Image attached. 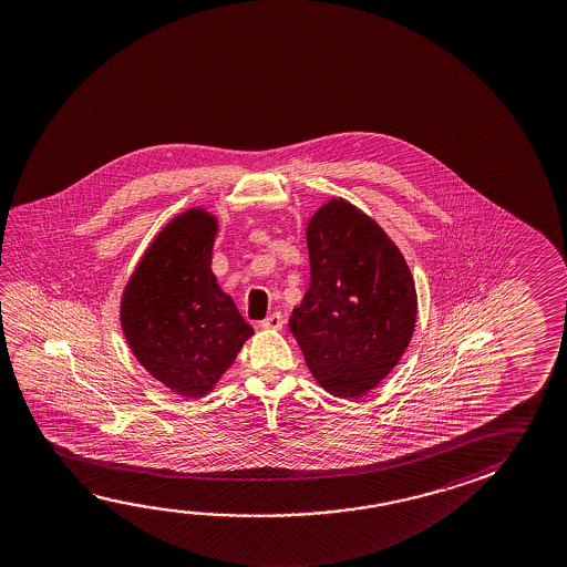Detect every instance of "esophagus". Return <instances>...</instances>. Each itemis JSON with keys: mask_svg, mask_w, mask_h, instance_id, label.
<instances>
[{"mask_svg": "<svg viewBox=\"0 0 567 567\" xmlns=\"http://www.w3.org/2000/svg\"><path fill=\"white\" fill-rule=\"evenodd\" d=\"M282 324H285V318H282L280 312H272V315L267 316V318L260 322V326H262L265 330H280Z\"/></svg>", "mask_w": 567, "mask_h": 567, "instance_id": "1", "label": "esophagus"}]
</instances>
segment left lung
<instances>
[{
    "mask_svg": "<svg viewBox=\"0 0 567 567\" xmlns=\"http://www.w3.org/2000/svg\"><path fill=\"white\" fill-rule=\"evenodd\" d=\"M307 241L310 287L288 328L316 381L355 400L405 352L417 318L415 282L380 225L343 199L318 209Z\"/></svg>",
    "mask_w": 567,
    "mask_h": 567,
    "instance_id": "left-lung-1",
    "label": "left lung"
}]
</instances>
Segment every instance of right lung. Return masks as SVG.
Segmentation results:
<instances>
[{"label": "right lung", "instance_id": "add662e5", "mask_svg": "<svg viewBox=\"0 0 567 567\" xmlns=\"http://www.w3.org/2000/svg\"><path fill=\"white\" fill-rule=\"evenodd\" d=\"M215 224L192 209L152 241L124 290L122 332L138 362L184 398L214 388L252 328L212 272Z\"/></svg>", "mask_w": 567, "mask_h": 567}]
</instances>
